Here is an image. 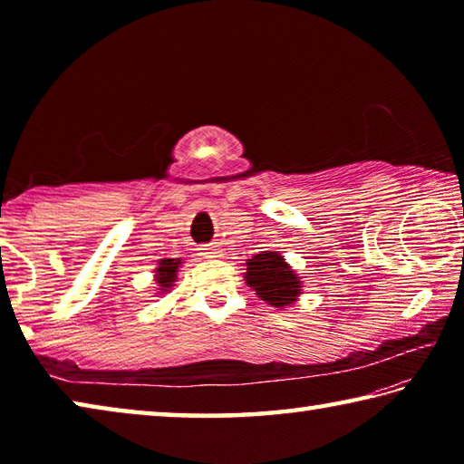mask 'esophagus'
Returning a JSON list of instances; mask_svg holds the SVG:
<instances>
[{
  "label": "esophagus",
  "instance_id": "esophagus-1",
  "mask_svg": "<svg viewBox=\"0 0 464 464\" xmlns=\"http://www.w3.org/2000/svg\"><path fill=\"white\" fill-rule=\"evenodd\" d=\"M218 254H221V247H218V246L202 247V256H207V257H218Z\"/></svg>",
  "mask_w": 464,
  "mask_h": 464
}]
</instances>
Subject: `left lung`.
<instances>
[{
	"instance_id": "1",
	"label": "left lung",
	"mask_w": 464,
	"mask_h": 464,
	"mask_svg": "<svg viewBox=\"0 0 464 464\" xmlns=\"http://www.w3.org/2000/svg\"><path fill=\"white\" fill-rule=\"evenodd\" d=\"M246 285L274 309L290 307L303 295L301 276L280 251H260L246 260Z\"/></svg>"
}]
</instances>
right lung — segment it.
Masks as SVG:
<instances>
[{"label": "right lung", "mask_w": 464, "mask_h": 464, "mask_svg": "<svg viewBox=\"0 0 464 464\" xmlns=\"http://www.w3.org/2000/svg\"><path fill=\"white\" fill-rule=\"evenodd\" d=\"M182 257H163L157 264L155 268V285H157V293L155 295H168L171 286L176 285L178 280V272L182 268Z\"/></svg>", "instance_id": "right-lung-1"}]
</instances>
